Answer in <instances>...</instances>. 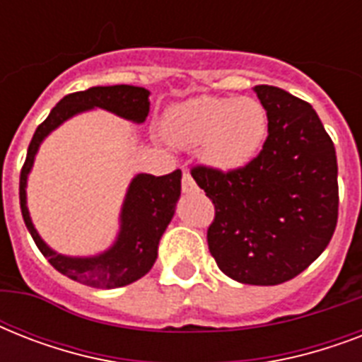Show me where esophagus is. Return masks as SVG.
I'll return each mask as SVG.
<instances>
[{
    "mask_svg": "<svg viewBox=\"0 0 362 362\" xmlns=\"http://www.w3.org/2000/svg\"><path fill=\"white\" fill-rule=\"evenodd\" d=\"M197 189L199 187H197V184H195V180L192 178V175H189V173H184V176H182V192L195 193Z\"/></svg>",
    "mask_w": 362,
    "mask_h": 362,
    "instance_id": "34e87169",
    "label": "esophagus"
}]
</instances>
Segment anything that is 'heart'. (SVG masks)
Segmentation results:
<instances>
[{
    "mask_svg": "<svg viewBox=\"0 0 362 362\" xmlns=\"http://www.w3.org/2000/svg\"><path fill=\"white\" fill-rule=\"evenodd\" d=\"M161 129L175 146H199L204 165L233 173L259 156L269 133V112L255 98L199 95L173 105Z\"/></svg>",
    "mask_w": 362,
    "mask_h": 362,
    "instance_id": "obj_1",
    "label": "heart"
}]
</instances>
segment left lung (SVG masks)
Returning <instances> with one entry per match:
<instances>
[{
	"instance_id": "8db88e82",
	"label": "left lung",
	"mask_w": 362,
	"mask_h": 362,
	"mask_svg": "<svg viewBox=\"0 0 362 362\" xmlns=\"http://www.w3.org/2000/svg\"><path fill=\"white\" fill-rule=\"evenodd\" d=\"M269 112V136L233 173L195 167L193 180L216 206L209 250L223 274L278 286L306 270L338 220V165L312 105L276 86L253 88Z\"/></svg>"
}]
</instances>
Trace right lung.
<instances>
[{
	"label": "right lung",
	"instance_id": "1",
	"mask_svg": "<svg viewBox=\"0 0 362 362\" xmlns=\"http://www.w3.org/2000/svg\"><path fill=\"white\" fill-rule=\"evenodd\" d=\"M93 109L109 110L133 124H144L150 112V92L146 88L127 86H93L84 92L65 95L45 122L35 129L31 139L25 163L20 173V209L24 223L35 240L37 247L48 259L54 269L71 280L98 289H115L129 286L146 274L158 259L159 240L173 220L176 203L180 199L182 170L170 175L153 176L139 173L127 186L120 210V227L115 242L105 252L78 257L64 255L48 246L37 233L28 209V176H30L35 156L42 141L54 129L71 120L73 116Z\"/></svg>",
	"mask_w": 362,
	"mask_h": 362
}]
</instances>
